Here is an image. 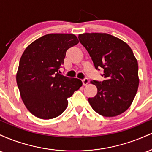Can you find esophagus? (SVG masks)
I'll return each instance as SVG.
<instances>
[{"label":"esophagus","instance_id":"34e87169","mask_svg":"<svg viewBox=\"0 0 152 152\" xmlns=\"http://www.w3.org/2000/svg\"><path fill=\"white\" fill-rule=\"evenodd\" d=\"M82 83H83V86H86V85L88 83V78H84V79L82 80Z\"/></svg>","mask_w":152,"mask_h":152}]
</instances>
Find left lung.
<instances>
[{
    "label": "left lung",
    "mask_w": 152,
    "mask_h": 152,
    "mask_svg": "<svg viewBox=\"0 0 152 152\" xmlns=\"http://www.w3.org/2000/svg\"><path fill=\"white\" fill-rule=\"evenodd\" d=\"M93 61L94 67L104 69L103 81H91L97 94L88 102L96 112L106 117L126 111L139 87L138 63L129 45L108 34L86 33L78 35Z\"/></svg>",
    "instance_id": "8db88e82"
}]
</instances>
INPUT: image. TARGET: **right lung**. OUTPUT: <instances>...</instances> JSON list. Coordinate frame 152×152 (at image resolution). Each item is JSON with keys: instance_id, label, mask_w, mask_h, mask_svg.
I'll return each instance as SVG.
<instances>
[{"instance_id": "add662e5", "label": "right lung", "mask_w": 152, "mask_h": 152, "mask_svg": "<svg viewBox=\"0 0 152 152\" xmlns=\"http://www.w3.org/2000/svg\"><path fill=\"white\" fill-rule=\"evenodd\" d=\"M78 43L74 34H47L31 43L22 54L17 85L26 107L36 117L58 116L67 107V99L82 86L81 80L58 73L66 50Z\"/></svg>"}]
</instances>
